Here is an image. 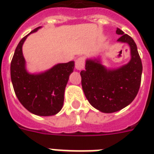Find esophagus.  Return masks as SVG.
Instances as JSON below:
<instances>
[{
    "instance_id": "esophagus-1",
    "label": "esophagus",
    "mask_w": 154,
    "mask_h": 154,
    "mask_svg": "<svg viewBox=\"0 0 154 154\" xmlns=\"http://www.w3.org/2000/svg\"><path fill=\"white\" fill-rule=\"evenodd\" d=\"M84 66H85V61L82 57H79L76 60V63H75V67L76 69L78 71H81L82 69H83Z\"/></svg>"
}]
</instances>
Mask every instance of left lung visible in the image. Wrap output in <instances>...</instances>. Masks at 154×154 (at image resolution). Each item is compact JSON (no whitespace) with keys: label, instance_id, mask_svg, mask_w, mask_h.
I'll return each mask as SVG.
<instances>
[{"label":"left lung","instance_id":"obj_1","mask_svg":"<svg viewBox=\"0 0 154 154\" xmlns=\"http://www.w3.org/2000/svg\"><path fill=\"white\" fill-rule=\"evenodd\" d=\"M120 35L117 42L127 44L130 48V60L115 68L104 66L100 57L87 58L85 70L81 71L82 87L89 103L103 113L122 110L134 100L138 94L142 62L135 42L117 28Z\"/></svg>","mask_w":154,"mask_h":154}]
</instances>
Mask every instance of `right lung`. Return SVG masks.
Returning <instances> with one entry per match:
<instances>
[{
	"instance_id": "add662e5",
	"label": "right lung",
	"mask_w": 154,
	"mask_h": 154,
	"mask_svg": "<svg viewBox=\"0 0 154 154\" xmlns=\"http://www.w3.org/2000/svg\"><path fill=\"white\" fill-rule=\"evenodd\" d=\"M40 28L35 29L20 41L11 63V77L15 95L26 110L36 116H51L63 108L64 91L75 63H57L44 72H29L22 47L29 35Z\"/></svg>"
}]
</instances>
